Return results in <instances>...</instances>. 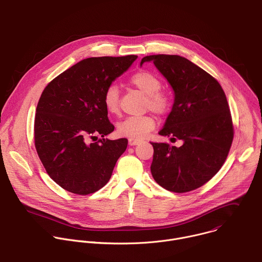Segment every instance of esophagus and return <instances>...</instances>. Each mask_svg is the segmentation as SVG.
Wrapping results in <instances>:
<instances>
[{"mask_svg": "<svg viewBox=\"0 0 262 262\" xmlns=\"http://www.w3.org/2000/svg\"><path fill=\"white\" fill-rule=\"evenodd\" d=\"M141 141L140 140H137V139H128V145L129 146H136L140 143Z\"/></svg>", "mask_w": 262, "mask_h": 262, "instance_id": "34e87169", "label": "esophagus"}]
</instances>
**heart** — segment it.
Here are the masks:
<instances>
[{
    "label": "heart",
    "mask_w": 262,
    "mask_h": 262,
    "mask_svg": "<svg viewBox=\"0 0 262 262\" xmlns=\"http://www.w3.org/2000/svg\"><path fill=\"white\" fill-rule=\"evenodd\" d=\"M129 83L146 96L145 108L151 109L157 114L163 115L168 112L171 100L168 94L160 91V78L150 71H139L129 78ZM104 105L111 114L119 113L120 92L116 84L112 83L105 90L103 97ZM155 126L154 116L147 114L141 116H129L117 124V133L130 139H142Z\"/></svg>",
    "instance_id": "1"
}]
</instances>
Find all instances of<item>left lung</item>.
<instances>
[{"mask_svg":"<svg viewBox=\"0 0 262 262\" xmlns=\"http://www.w3.org/2000/svg\"><path fill=\"white\" fill-rule=\"evenodd\" d=\"M174 93V102L160 136L182 140L181 147L151 143V173L162 188L186 193L211 180L225 163L234 138L226 94L205 70L179 55H151Z\"/></svg>","mask_w":262,"mask_h":262,"instance_id":"1","label":"left lung"}]
</instances>
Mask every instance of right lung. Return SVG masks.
Listing matches in <instances>:
<instances>
[{
  "label": "right lung",
  "mask_w": 262,
  "mask_h": 262,
  "mask_svg": "<svg viewBox=\"0 0 262 262\" xmlns=\"http://www.w3.org/2000/svg\"><path fill=\"white\" fill-rule=\"evenodd\" d=\"M136 55L83 59L43 90L34 119V145L50 178L64 190L88 195L110 180L126 139H104L114 130L104 105L105 90L124 73ZM100 135L96 143L89 140Z\"/></svg>",
  "instance_id": "obj_1"
}]
</instances>
